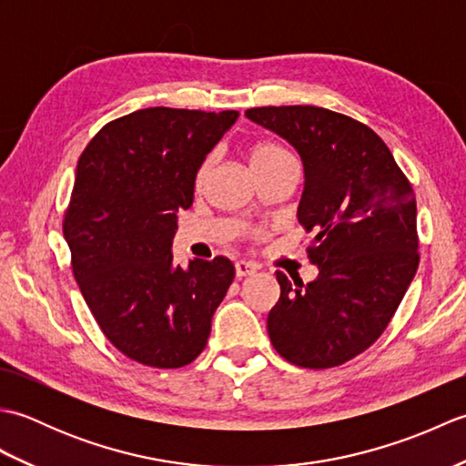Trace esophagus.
Wrapping results in <instances>:
<instances>
[{"label": "esophagus", "mask_w": 466, "mask_h": 466, "mask_svg": "<svg viewBox=\"0 0 466 466\" xmlns=\"http://www.w3.org/2000/svg\"><path fill=\"white\" fill-rule=\"evenodd\" d=\"M236 266V276H238V279H244V276H252L256 270V264H252V262H246V260H238L234 264Z\"/></svg>", "instance_id": "34e87169"}]
</instances>
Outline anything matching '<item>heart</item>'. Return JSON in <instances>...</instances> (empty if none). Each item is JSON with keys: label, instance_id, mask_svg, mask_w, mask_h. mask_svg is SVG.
Here are the masks:
<instances>
[{"label": "heart", "instance_id": "heart-1", "mask_svg": "<svg viewBox=\"0 0 466 466\" xmlns=\"http://www.w3.org/2000/svg\"><path fill=\"white\" fill-rule=\"evenodd\" d=\"M286 154H289V152L282 150V147L276 146V144H268V142L256 144V146L252 147V152H250V166L262 164V162H270V160H276V157H282V156H286ZM208 172H210V160H206V162L200 166V170H198V176H196L198 184L204 182V177L208 176Z\"/></svg>", "mask_w": 466, "mask_h": 466}]
</instances>
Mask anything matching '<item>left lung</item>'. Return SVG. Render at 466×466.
Wrapping results in <instances>:
<instances>
[{
	"label": "left lung",
	"instance_id": "obj_1",
	"mask_svg": "<svg viewBox=\"0 0 466 466\" xmlns=\"http://www.w3.org/2000/svg\"><path fill=\"white\" fill-rule=\"evenodd\" d=\"M246 117L299 152V222L319 276L276 272L280 299L270 342L304 369H330L364 352L397 312L419 268L417 200L389 147L369 126L316 106H268Z\"/></svg>",
	"mask_w": 466,
	"mask_h": 466
}]
</instances>
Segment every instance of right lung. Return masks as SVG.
I'll list each match as a JSON object with an SVG mask.
<instances>
[{"instance_id":"right-lung-1","label":"right lung","mask_w":466,"mask_h":466,"mask_svg":"<svg viewBox=\"0 0 466 466\" xmlns=\"http://www.w3.org/2000/svg\"><path fill=\"white\" fill-rule=\"evenodd\" d=\"M238 116L146 107L106 124L77 162L64 218L72 270L106 339L136 362L190 364L234 280L224 256L174 264L172 240L198 170Z\"/></svg>"}]
</instances>
